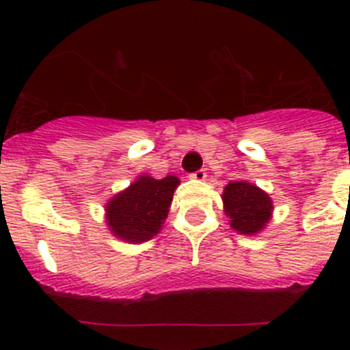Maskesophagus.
Segmentation results:
<instances>
[{
    "label": "esophagus",
    "mask_w": 350,
    "mask_h": 350,
    "mask_svg": "<svg viewBox=\"0 0 350 350\" xmlns=\"http://www.w3.org/2000/svg\"><path fill=\"white\" fill-rule=\"evenodd\" d=\"M189 178H191L193 181H204V179H206V172H204L203 169H200V171L191 172V174H189Z\"/></svg>",
    "instance_id": "obj_1"
}]
</instances>
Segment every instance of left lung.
<instances>
[{
    "mask_svg": "<svg viewBox=\"0 0 350 350\" xmlns=\"http://www.w3.org/2000/svg\"><path fill=\"white\" fill-rule=\"evenodd\" d=\"M225 215L239 234H259L271 220L273 201L269 195L247 181H232L224 189Z\"/></svg>",
    "mask_w": 350,
    "mask_h": 350,
    "instance_id": "left-lung-1",
    "label": "left lung"
}]
</instances>
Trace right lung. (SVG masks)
<instances>
[{
	"label": "right lung",
	"instance_id": "right-lung-1",
	"mask_svg": "<svg viewBox=\"0 0 350 350\" xmlns=\"http://www.w3.org/2000/svg\"><path fill=\"white\" fill-rule=\"evenodd\" d=\"M178 186L176 176L162 179L140 176L107 203V225L111 234L132 243L150 241L167 218Z\"/></svg>",
	"mask_w": 350,
	"mask_h": 350
}]
</instances>
